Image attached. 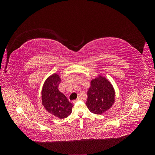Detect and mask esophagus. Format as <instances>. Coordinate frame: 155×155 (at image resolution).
<instances>
[{
  "instance_id": "esophagus-1",
  "label": "esophagus",
  "mask_w": 155,
  "mask_h": 155,
  "mask_svg": "<svg viewBox=\"0 0 155 155\" xmlns=\"http://www.w3.org/2000/svg\"><path fill=\"white\" fill-rule=\"evenodd\" d=\"M79 100H81V97H78L76 100H74V101H73V103H76V102H77V101H79Z\"/></svg>"
}]
</instances>
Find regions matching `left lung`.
I'll return each mask as SVG.
<instances>
[{"label":"left lung","instance_id":"obj_1","mask_svg":"<svg viewBox=\"0 0 155 155\" xmlns=\"http://www.w3.org/2000/svg\"><path fill=\"white\" fill-rule=\"evenodd\" d=\"M87 96L86 105L89 110L94 114H101L113 105L115 91L110 81L99 75L91 81Z\"/></svg>","mask_w":155,"mask_h":155}]
</instances>
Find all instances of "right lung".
Listing matches in <instances>:
<instances>
[{"label": "right lung", "mask_w": 155, "mask_h": 155, "mask_svg": "<svg viewBox=\"0 0 155 155\" xmlns=\"http://www.w3.org/2000/svg\"><path fill=\"white\" fill-rule=\"evenodd\" d=\"M61 79L59 75L54 74L45 81L41 92L43 105L49 113L60 119L68 117L72 112V104L61 92L58 86Z\"/></svg>", "instance_id": "1"}]
</instances>
